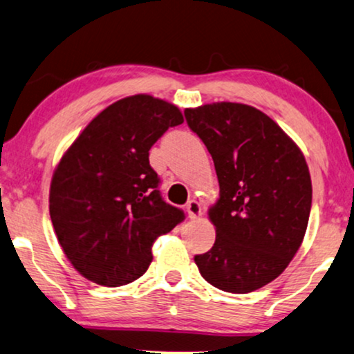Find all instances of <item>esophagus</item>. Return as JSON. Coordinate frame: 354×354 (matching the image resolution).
I'll return each instance as SVG.
<instances>
[{
  "mask_svg": "<svg viewBox=\"0 0 354 354\" xmlns=\"http://www.w3.org/2000/svg\"><path fill=\"white\" fill-rule=\"evenodd\" d=\"M186 212L189 218H199L202 215V207L197 201H189L186 205Z\"/></svg>",
  "mask_w": 354,
  "mask_h": 354,
  "instance_id": "obj_1",
  "label": "esophagus"
}]
</instances>
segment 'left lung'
Masks as SVG:
<instances>
[{
    "label": "left lung",
    "mask_w": 354,
    "mask_h": 354,
    "mask_svg": "<svg viewBox=\"0 0 354 354\" xmlns=\"http://www.w3.org/2000/svg\"><path fill=\"white\" fill-rule=\"evenodd\" d=\"M185 116L214 158L220 185L209 209L215 243L196 266L215 288L251 293L275 280L303 243L313 202L308 163L254 106L216 102L186 108Z\"/></svg>",
    "instance_id": "left-lung-1"
}]
</instances>
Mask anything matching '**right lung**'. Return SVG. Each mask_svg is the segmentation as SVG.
<instances>
[{"label": "right lung", "instance_id": "right-lung-1", "mask_svg": "<svg viewBox=\"0 0 354 354\" xmlns=\"http://www.w3.org/2000/svg\"><path fill=\"white\" fill-rule=\"evenodd\" d=\"M183 121L176 105L138 93L98 113L63 153L51 178L50 216L84 279L102 286L138 280L155 239L185 218L162 199L149 163L150 147Z\"/></svg>", "mask_w": 354, "mask_h": 354}]
</instances>
